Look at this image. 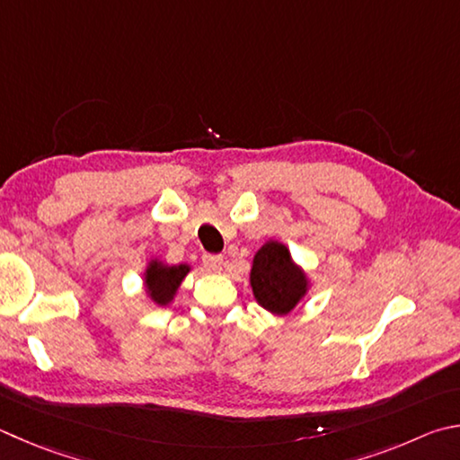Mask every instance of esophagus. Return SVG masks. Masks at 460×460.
<instances>
[{
	"instance_id": "1",
	"label": "esophagus",
	"mask_w": 460,
	"mask_h": 460,
	"mask_svg": "<svg viewBox=\"0 0 460 460\" xmlns=\"http://www.w3.org/2000/svg\"><path fill=\"white\" fill-rule=\"evenodd\" d=\"M203 263L208 271H221L223 267V255H203Z\"/></svg>"
}]
</instances>
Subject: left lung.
<instances>
[{
    "label": "left lung",
    "instance_id": "left-lung-1",
    "mask_svg": "<svg viewBox=\"0 0 460 460\" xmlns=\"http://www.w3.org/2000/svg\"><path fill=\"white\" fill-rule=\"evenodd\" d=\"M253 296L265 310L288 314L307 289L304 271L291 261L286 245L270 241L259 249L252 270Z\"/></svg>",
    "mask_w": 460,
    "mask_h": 460
}]
</instances>
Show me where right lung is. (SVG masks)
I'll list each match as a JSON object with an SVG mask.
<instances>
[{"label": "right lung", "instance_id": "1", "mask_svg": "<svg viewBox=\"0 0 460 460\" xmlns=\"http://www.w3.org/2000/svg\"><path fill=\"white\" fill-rule=\"evenodd\" d=\"M189 273L187 265H163L158 261H153L146 270V289L150 297L155 299L156 304H169L174 291L179 289L181 281L185 279V275Z\"/></svg>", "mask_w": 460, "mask_h": 460}]
</instances>
